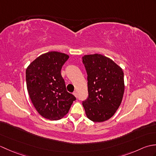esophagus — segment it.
I'll return each mask as SVG.
<instances>
[{
    "instance_id": "34e87169",
    "label": "esophagus",
    "mask_w": 156,
    "mask_h": 156,
    "mask_svg": "<svg viewBox=\"0 0 156 156\" xmlns=\"http://www.w3.org/2000/svg\"><path fill=\"white\" fill-rule=\"evenodd\" d=\"M73 94H74L76 97H77V92H76V91H74V92H73Z\"/></svg>"
}]
</instances>
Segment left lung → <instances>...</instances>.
<instances>
[{
  "label": "left lung",
  "instance_id": "8db88e82",
  "mask_svg": "<svg viewBox=\"0 0 156 156\" xmlns=\"http://www.w3.org/2000/svg\"><path fill=\"white\" fill-rule=\"evenodd\" d=\"M82 62L88 75V97L82 102L86 115L93 122L107 121L121 103L123 72L112 59L101 54L85 55Z\"/></svg>",
  "mask_w": 156,
  "mask_h": 156
}]
</instances>
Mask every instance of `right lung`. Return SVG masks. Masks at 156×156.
<instances>
[{
  "label": "right lung",
  "instance_id": "right-lung-1",
  "mask_svg": "<svg viewBox=\"0 0 156 156\" xmlns=\"http://www.w3.org/2000/svg\"><path fill=\"white\" fill-rule=\"evenodd\" d=\"M69 55L49 51L39 56L26 69L29 97L36 110L49 120H58L68 113L76 97L66 90L61 74Z\"/></svg>",
  "mask_w": 156,
  "mask_h": 156
}]
</instances>
